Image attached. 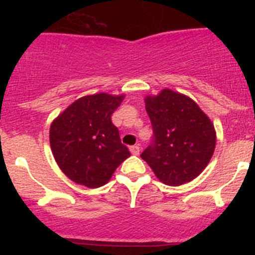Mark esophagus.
<instances>
[{
	"instance_id": "obj_1",
	"label": "esophagus",
	"mask_w": 255,
	"mask_h": 255,
	"mask_svg": "<svg viewBox=\"0 0 255 255\" xmlns=\"http://www.w3.org/2000/svg\"><path fill=\"white\" fill-rule=\"evenodd\" d=\"M129 150H130V153L133 154V155H138V154H139V151H140V149H139V146H138V145H132L129 148Z\"/></svg>"
}]
</instances>
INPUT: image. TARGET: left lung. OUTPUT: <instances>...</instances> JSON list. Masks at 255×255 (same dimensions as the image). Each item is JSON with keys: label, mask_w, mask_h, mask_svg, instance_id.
Masks as SVG:
<instances>
[{"label": "left lung", "mask_w": 255, "mask_h": 255, "mask_svg": "<svg viewBox=\"0 0 255 255\" xmlns=\"http://www.w3.org/2000/svg\"><path fill=\"white\" fill-rule=\"evenodd\" d=\"M145 110L153 140L140 158L165 185L179 186L199 176L215 151L216 132L210 118L194 100L169 89L146 96Z\"/></svg>", "instance_id": "1"}]
</instances>
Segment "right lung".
<instances>
[{"label": "right lung", "mask_w": 255, "mask_h": 255, "mask_svg": "<svg viewBox=\"0 0 255 255\" xmlns=\"http://www.w3.org/2000/svg\"><path fill=\"white\" fill-rule=\"evenodd\" d=\"M125 96L96 94L76 100L50 126V148L64 174L95 189L107 184L130 155L111 121Z\"/></svg>", "instance_id": "obj_1"}]
</instances>
